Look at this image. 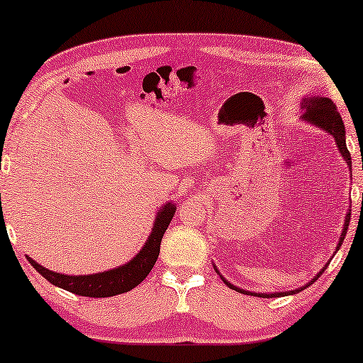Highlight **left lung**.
I'll return each instance as SVG.
<instances>
[{
    "label": "left lung",
    "instance_id": "left-lung-1",
    "mask_svg": "<svg viewBox=\"0 0 363 363\" xmlns=\"http://www.w3.org/2000/svg\"><path fill=\"white\" fill-rule=\"evenodd\" d=\"M302 108H304V116H302V118H306V121H309L311 123H314V125L324 128V130H327L330 133L332 137L335 138L337 142V147H339V150L342 153V157H344V160L349 163H352V158H350V153L349 150H347V145H345V127H344V122H342V117L340 113L337 112V107L335 104L330 101V99L327 97H309V99H304V106H302ZM352 170V168H350ZM349 223H350V211L347 213L345 216V223H344V230H342V235H340V240H339V245H337L335 247V252L339 247L342 246V242H344V238L347 235V230H349ZM329 264V262H327ZM327 264L322 267V271H319V274H317L314 279H312L309 284L311 286L312 282H315L319 277L322 276V272H324V269H327ZM225 284H228L231 287V289H235L238 292H242V294H250V296H257V297H279V296H284V292H274V294H259V292H247V291H242V289H238L236 286H233L228 282L226 279ZM307 286L301 287V289H294L291 291L289 294H296V292L299 291H304Z\"/></svg>",
    "mask_w": 363,
    "mask_h": 363
}]
</instances>
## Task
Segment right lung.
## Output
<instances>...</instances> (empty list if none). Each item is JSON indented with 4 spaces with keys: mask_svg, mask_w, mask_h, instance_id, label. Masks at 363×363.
Segmentation results:
<instances>
[{
    "mask_svg": "<svg viewBox=\"0 0 363 363\" xmlns=\"http://www.w3.org/2000/svg\"><path fill=\"white\" fill-rule=\"evenodd\" d=\"M175 215V205L168 203L158 211L155 225L152 228L150 236L145 245H143L142 251L133 257L130 262L123 264L116 269L99 272V274H89V276H66L59 274V272H52L38 264L36 261L28 257L31 266L36 269L39 274L51 282V284L66 289L69 292H74L77 296L84 297H111L117 294H123V292L133 289V287L140 284V282L148 276L152 267L155 266L158 259V252H160V242L162 238L165 235L168 225H170L172 218Z\"/></svg>",
    "mask_w": 363,
    "mask_h": 363,
    "instance_id": "right-lung-1",
    "label": "right lung"
}]
</instances>
